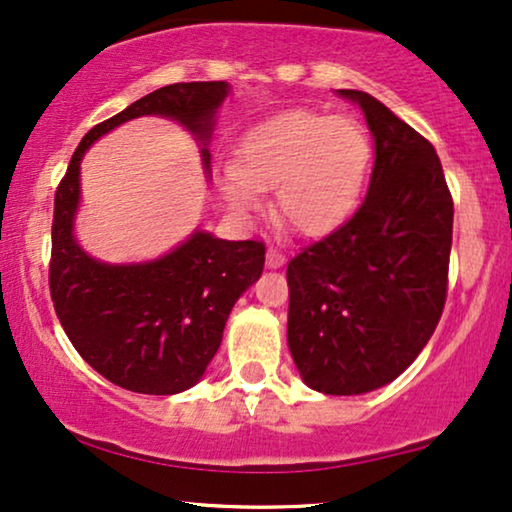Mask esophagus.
<instances>
[{
  "label": "esophagus",
  "instance_id": "34e87169",
  "mask_svg": "<svg viewBox=\"0 0 512 512\" xmlns=\"http://www.w3.org/2000/svg\"><path fill=\"white\" fill-rule=\"evenodd\" d=\"M265 263H268V268H282V265L286 263V256L279 251L277 247H268V254H265Z\"/></svg>",
  "mask_w": 512,
  "mask_h": 512
}]
</instances>
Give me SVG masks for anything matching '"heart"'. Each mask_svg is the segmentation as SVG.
<instances>
[{
  "instance_id": "b5f03b06",
  "label": "heart",
  "mask_w": 512,
  "mask_h": 512,
  "mask_svg": "<svg viewBox=\"0 0 512 512\" xmlns=\"http://www.w3.org/2000/svg\"><path fill=\"white\" fill-rule=\"evenodd\" d=\"M370 163L366 128L349 116L289 111L244 137L237 165L221 170V191L237 212L275 186V219L303 235L338 226L359 198Z\"/></svg>"
}]
</instances>
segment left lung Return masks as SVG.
Here are the masks:
<instances>
[{
  "instance_id": "1",
  "label": "left lung",
  "mask_w": 512,
  "mask_h": 512,
  "mask_svg": "<svg viewBox=\"0 0 512 512\" xmlns=\"http://www.w3.org/2000/svg\"><path fill=\"white\" fill-rule=\"evenodd\" d=\"M375 142L370 186L352 219L286 268V340L307 387L356 396L396 380L436 331L447 296L454 205L431 142L363 90Z\"/></svg>"
}]
</instances>
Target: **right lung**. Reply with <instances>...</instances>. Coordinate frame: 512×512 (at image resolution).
Returning <instances> with one entry per match:
<instances>
[{"label": "right lung", "mask_w": 512, "mask_h": 512, "mask_svg": "<svg viewBox=\"0 0 512 512\" xmlns=\"http://www.w3.org/2000/svg\"><path fill=\"white\" fill-rule=\"evenodd\" d=\"M226 81L172 83L95 125L69 160L55 191L51 298L62 328L88 366L137 394L172 396L191 389L219 352L237 298L261 277L263 242H230L207 230L142 263H104L74 235L81 205V160L97 139L139 116L172 118L198 142L212 174L209 142Z\"/></svg>", "instance_id": "add662e5"}]
</instances>
